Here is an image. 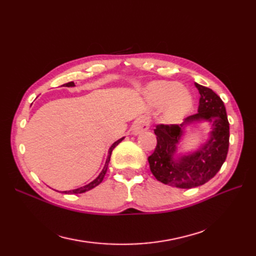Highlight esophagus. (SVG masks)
Instances as JSON below:
<instances>
[{
	"instance_id": "34e87169",
	"label": "esophagus",
	"mask_w": 256,
	"mask_h": 256,
	"mask_svg": "<svg viewBox=\"0 0 256 256\" xmlns=\"http://www.w3.org/2000/svg\"><path fill=\"white\" fill-rule=\"evenodd\" d=\"M150 118H141L140 120H138L136 122L134 126V134H140L142 131H146L147 129H150Z\"/></svg>"
}]
</instances>
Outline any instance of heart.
I'll use <instances>...</instances> for the list:
<instances>
[{"label":"heart","mask_w":256,"mask_h":256,"mask_svg":"<svg viewBox=\"0 0 256 256\" xmlns=\"http://www.w3.org/2000/svg\"><path fill=\"white\" fill-rule=\"evenodd\" d=\"M150 100L154 106L166 104L162 111V120L174 122L180 120L188 112L192 104L191 96L180 90V85L175 82L158 81L148 88Z\"/></svg>","instance_id":"obj_1"}]
</instances>
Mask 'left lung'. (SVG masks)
<instances>
[{"mask_svg": "<svg viewBox=\"0 0 256 256\" xmlns=\"http://www.w3.org/2000/svg\"><path fill=\"white\" fill-rule=\"evenodd\" d=\"M194 86L200 92L198 112L186 118L180 126L157 125L154 129L157 145L148 157L150 171L157 180L182 189L194 188L210 180L226 161L230 145V122L222 99L212 88L198 83ZM202 119L213 122L210 141L198 153L175 162L172 154L184 125Z\"/></svg>", "mask_w": 256, "mask_h": 256, "instance_id": "obj_1", "label": "left lung"}]
</instances>
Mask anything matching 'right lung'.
I'll list each match as a JSON object with an SVG mask.
<instances>
[{
	"mask_svg": "<svg viewBox=\"0 0 256 256\" xmlns=\"http://www.w3.org/2000/svg\"><path fill=\"white\" fill-rule=\"evenodd\" d=\"M64 85H65V86H74V82H68V83H66V84H64ZM122 138H120L118 141H116L115 143H113V144H112V146L110 147V150H109V154H108V158H106V164H104V168H102V173L99 174V176L96 178L95 180H92V182H90L88 184L84 186V187H81V188H79V189L69 190V191H64V192L66 193V194H78V193L86 192V191H88V190H90V189H92V188H95L96 186H98L100 182H102V180H104V175H106V173L108 166H109L110 158H111V154H112V152H113V150L115 148V147L118 146V145L122 141Z\"/></svg>",
	"mask_w": 256,
	"mask_h": 256,
	"instance_id": "1",
	"label": "right lung"
}]
</instances>
